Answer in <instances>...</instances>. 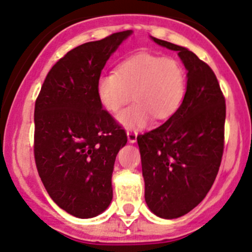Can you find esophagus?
<instances>
[{
    "instance_id": "34e87169",
    "label": "esophagus",
    "mask_w": 252,
    "mask_h": 252,
    "mask_svg": "<svg viewBox=\"0 0 252 252\" xmlns=\"http://www.w3.org/2000/svg\"><path fill=\"white\" fill-rule=\"evenodd\" d=\"M126 137H128V142L129 143H135L137 142V137H138V133L134 130H128L126 131Z\"/></svg>"
}]
</instances>
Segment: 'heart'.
I'll return each mask as SVG.
<instances>
[{"label":"heart","instance_id":"1","mask_svg":"<svg viewBox=\"0 0 252 252\" xmlns=\"http://www.w3.org/2000/svg\"><path fill=\"white\" fill-rule=\"evenodd\" d=\"M187 73L179 61L152 53L133 56L118 65L117 72L102 74L97 81V95L109 112L137 100L118 114L126 129L145 126L154 117L164 121L179 109L184 99Z\"/></svg>","mask_w":252,"mask_h":252}]
</instances>
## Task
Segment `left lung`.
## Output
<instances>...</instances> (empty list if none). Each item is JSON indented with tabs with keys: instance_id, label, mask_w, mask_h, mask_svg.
<instances>
[{
	"instance_id": "1",
	"label": "left lung",
	"mask_w": 252,
	"mask_h": 252,
	"mask_svg": "<svg viewBox=\"0 0 252 252\" xmlns=\"http://www.w3.org/2000/svg\"><path fill=\"white\" fill-rule=\"evenodd\" d=\"M178 52L187 73L179 109L154 130L137 138L153 214L176 219L197 206L213 187L224 152L225 98L213 69L188 48L150 37Z\"/></svg>"
}]
</instances>
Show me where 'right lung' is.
Here are the masks:
<instances>
[{
  "instance_id": "right-lung-1",
  "label": "right lung",
  "mask_w": 252,
  "mask_h": 252,
  "mask_svg": "<svg viewBox=\"0 0 252 252\" xmlns=\"http://www.w3.org/2000/svg\"><path fill=\"white\" fill-rule=\"evenodd\" d=\"M133 31L73 48L47 74L34 107V159L51 199L79 219L113 199L112 174L126 134L103 109L97 81Z\"/></svg>"
}]
</instances>
